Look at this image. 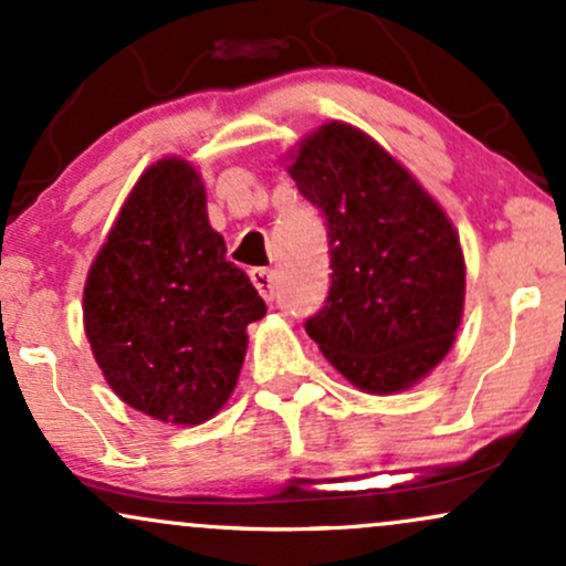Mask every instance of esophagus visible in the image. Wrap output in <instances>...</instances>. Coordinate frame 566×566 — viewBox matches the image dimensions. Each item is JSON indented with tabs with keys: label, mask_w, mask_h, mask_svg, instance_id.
<instances>
[{
	"label": "esophagus",
	"mask_w": 566,
	"mask_h": 566,
	"mask_svg": "<svg viewBox=\"0 0 566 566\" xmlns=\"http://www.w3.org/2000/svg\"><path fill=\"white\" fill-rule=\"evenodd\" d=\"M250 279H252V284L258 287V292L263 295V301L274 303V295H276V292H274V271H271V269H252Z\"/></svg>",
	"instance_id": "34e87169"
}]
</instances>
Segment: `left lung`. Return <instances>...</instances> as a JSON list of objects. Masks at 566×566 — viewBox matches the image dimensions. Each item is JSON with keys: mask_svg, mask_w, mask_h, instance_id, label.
I'll return each instance as SVG.
<instances>
[{"mask_svg": "<svg viewBox=\"0 0 566 566\" xmlns=\"http://www.w3.org/2000/svg\"><path fill=\"white\" fill-rule=\"evenodd\" d=\"M287 172L327 220L333 284L305 333L367 394L407 391L450 354L463 319L465 261L441 205L378 140L324 122Z\"/></svg>", "mask_w": 566, "mask_h": 566, "instance_id": "1", "label": "left lung"}]
</instances>
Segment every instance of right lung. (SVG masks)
<instances>
[{"instance_id":"right-lung-1","label":"right lung","mask_w":566,"mask_h":566,"mask_svg":"<svg viewBox=\"0 0 566 566\" xmlns=\"http://www.w3.org/2000/svg\"><path fill=\"white\" fill-rule=\"evenodd\" d=\"M84 335L112 391L148 418L199 426L223 409L265 316L226 261L191 161H154L127 193L84 282Z\"/></svg>"}]
</instances>
